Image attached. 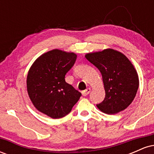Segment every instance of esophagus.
<instances>
[{"mask_svg":"<svg viewBox=\"0 0 154 154\" xmlns=\"http://www.w3.org/2000/svg\"><path fill=\"white\" fill-rule=\"evenodd\" d=\"M90 92H91V89H90V88H87V89L85 90V91H82V94L83 96H87V95L90 93Z\"/></svg>","mask_w":154,"mask_h":154,"instance_id":"1","label":"esophagus"}]
</instances>
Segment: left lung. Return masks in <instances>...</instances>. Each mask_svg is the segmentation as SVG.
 <instances>
[{
  "label": "left lung",
  "instance_id": "8db88e82",
  "mask_svg": "<svg viewBox=\"0 0 154 154\" xmlns=\"http://www.w3.org/2000/svg\"><path fill=\"white\" fill-rule=\"evenodd\" d=\"M85 58L99 69L103 78L105 98L97 107L108 114L125 110L139 87L138 75L132 63L123 54L111 48L89 53Z\"/></svg>",
  "mask_w": 154,
  "mask_h": 154
}]
</instances>
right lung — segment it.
Instances as JSON below:
<instances>
[{"label":"right lung","instance_id":"obj_1","mask_svg":"<svg viewBox=\"0 0 154 154\" xmlns=\"http://www.w3.org/2000/svg\"><path fill=\"white\" fill-rule=\"evenodd\" d=\"M77 55L54 49L35 60L28 72L26 88L34 106L53 119L63 117L82 95L65 81Z\"/></svg>","mask_w":154,"mask_h":154}]
</instances>
